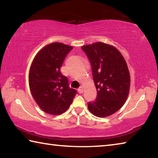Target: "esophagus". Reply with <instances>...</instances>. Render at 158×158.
<instances>
[{"label":"esophagus","instance_id":"34e87169","mask_svg":"<svg viewBox=\"0 0 158 158\" xmlns=\"http://www.w3.org/2000/svg\"><path fill=\"white\" fill-rule=\"evenodd\" d=\"M78 93H79V94H81V93H84V89H83L82 87L79 88V89H78Z\"/></svg>","mask_w":158,"mask_h":158}]
</instances>
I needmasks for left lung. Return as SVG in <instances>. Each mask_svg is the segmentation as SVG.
I'll list each match as a JSON object with an SVG mask.
<instances>
[{
    "label": "left lung",
    "mask_w": 158,
    "mask_h": 158,
    "mask_svg": "<svg viewBox=\"0 0 158 158\" xmlns=\"http://www.w3.org/2000/svg\"><path fill=\"white\" fill-rule=\"evenodd\" d=\"M91 64L97 98L88 108L94 116H111L121 109L130 91V75L121 52L112 45L95 42L81 47Z\"/></svg>",
    "instance_id": "obj_1"
}]
</instances>
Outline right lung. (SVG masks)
Wrapping results in <instances>:
<instances>
[{
  "label": "right lung",
  "instance_id": "add662e5",
  "mask_svg": "<svg viewBox=\"0 0 158 158\" xmlns=\"http://www.w3.org/2000/svg\"><path fill=\"white\" fill-rule=\"evenodd\" d=\"M73 49L60 42L51 43L39 51L31 63L28 75L31 93L40 108L49 114L64 113L77 93L60 72L67 54Z\"/></svg>",
  "mask_w": 158,
  "mask_h": 158
}]
</instances>
